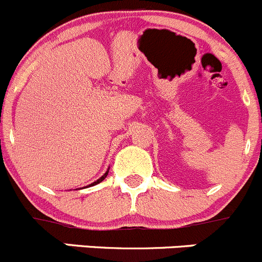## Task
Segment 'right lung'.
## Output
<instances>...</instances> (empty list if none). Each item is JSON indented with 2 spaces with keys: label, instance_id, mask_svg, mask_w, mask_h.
Returning a JSON list of instances; mask_svg holds the SVG:
<instances>
[{
  "label": "right lung",
  "instance_id": "right-lung-1",
  "mask_svg": "<svg viewBox=\"0 0 262 262\" xmlns=\"http://www.w3.org/2000/svg\"><path fill=\"white\" fill-rule=\"evenodd\" d=\"M108 172H110V169H107V172H105V173H104V174H103V176H102V177H100V178H98V180H97V181H95V182L90 183V185H89V186H86V187H92V186H95V185H98V183H100V182H102V181H103V180H104V178H105V177H107V176H108Z\"/></svg>",
  "mask_w": 262,
  "mask_h": 262
}]
</instances>
